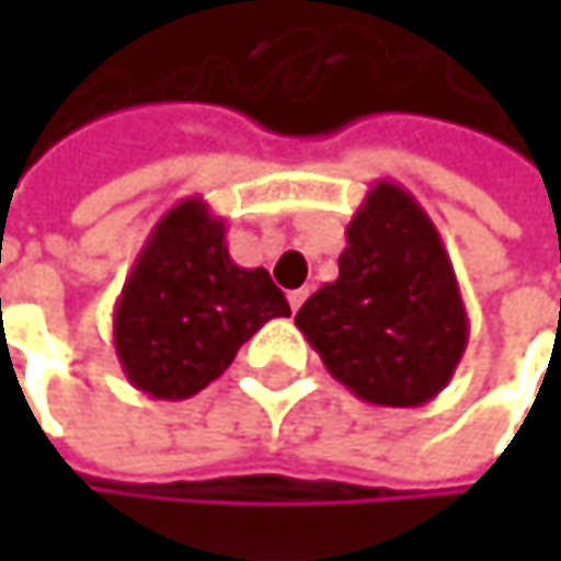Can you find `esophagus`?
Masks as SVG:
<instances>
[{"instance_id":"esophagus-1","label":"esophagus","mask_w":561,"mask_h":561,"mask_svg":"<svg viewBox=\"0 0 561 561\" xmlns=\"http://www.w3.org/2000/svg\"><path fill=\"white\" fill-rule=\"evenodd\" d=\"M305 298H308V288H291V291H288V305H291V311H298Z\"/></svg>"}]
</instances>
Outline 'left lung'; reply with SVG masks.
<instances>
[{"instance_id":"1","label":"left lung","mask_w":561,"mask_h":561,"mask_svg":"<svg viewBox=\"0 0 561 561\" xmlns=\"http://www.w3.org/2000/svg\"><path fill=\"white\" fill-rule=\"evenodd\" d=\"M337 270L295 314L328 374L374 405L435 399L468 347V311L432 217L402 184L367 191Z\"/></svg>"}]
</instances>
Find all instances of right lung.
<instances>
[{
    "instance_id": "1",
    "label": "right lung",
    "mask_w": 561,
    "mask_h": 561,
    "mask_svg": "<svg viewBox=\"0 0 561 561\" xmlns=\"http://www.w3.org/2000/svg\"><path fill=\"white\" fill-rule=\"evenodd\" d=\"M288 314L266 270L230 260L224 217L204 197H184L156 224L126 276L113 344L136 390L187 399L214 383L266 321Z\"/></svg>"
}]
</instances>
